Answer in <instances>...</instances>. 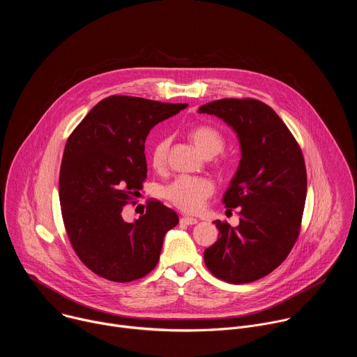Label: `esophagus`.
I'll return each mask as SVG.
<instances>
[{
  "label": "esophagus",
  "mask_w": 357,
  "mask_h": 357,
  "mask_svg": "<svg viewBox=\"0 0 357 357\" xmlns=\"http://www.w3.org/2000/svg\"><path fill=\"white\" fill-rule=\"evenodd\" d=\"M181 223H182V225H188V226L190 225V226H192V225H196L197 220L193 219V218H186V216H185V218L181 219Z\"/></svg>",
  "instance_id": "obj_1"
}]
</instances>
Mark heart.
I'll use <instances>...</instances> for the list:
<instances>
[{"label": "heart", "mask_w": 357, "mask_h": 357, "mask_svg": "<svg viewBox=\"0 0 357 357\" xmlns=\"http://www.w3.org/2000/svg\"><path fill=\"white\" fill-rule=\"evenodd\" d=\"M190 138L196 148L203 155L212 157L219 154L225 146L223 135L211 126H197L190 131ZM171 138L161 137L151 148V164L154 168H162L167 162V155L169 149ZM215 185L209 178L203 176H178L169 185L164 188V197L186 213H196L203 206L206 200L213 195Z\"/></svg>", "instance_id": "heart-1"}]
</instances>
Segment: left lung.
Here are the masks:
<instances>
[{"label":"left lung","instance_id":"1","mask_svg":"<svg viewBox=\"0 0 357 357\" xmlns=\"http://www.w3.org/2000/svg\"><path fill=\"white\" fill-rule=\"evenodd\" d=\"M199 113L227 123L241 148L237 172L223 196L226 208H240V223L213 222L220 237L205 250V264L226 282H252L275 270L299 236L307 199L302 151L278 114L260 100H215Z\"/></svg>","mask_w":357,"mask_h":357}]
</instances>
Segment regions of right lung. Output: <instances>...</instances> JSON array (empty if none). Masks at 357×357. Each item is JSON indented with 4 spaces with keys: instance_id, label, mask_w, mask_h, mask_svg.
I'll return each instance as SVG.
<instances>
[{
    "instance_id": "right-lung-1",
    "label": "right lung",
    "mask_w": 357,
    "mask_h": 357,
    "mask_svg": "<svg viewBox=\"0 0 357 357\" xmlns=\"http://www.w3.org/2000/svg\"><path fill=\"white\" fill-rule=\"evenodd\" d=\"M131 96L97 103L69 135L59 174L65 229L80 261L114 282L145 277L160 260L165 233L179 222L160 200H148L132 223L123 209L146 179L149 130L186 109Z\"/></svg>"
}]
</instances>
